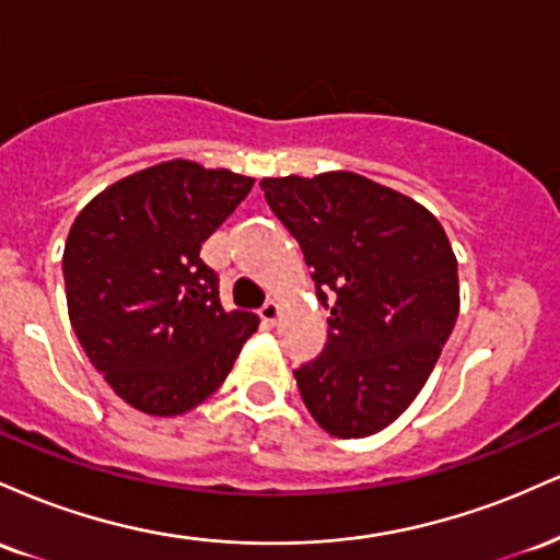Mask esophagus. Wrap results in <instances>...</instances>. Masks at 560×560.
Listing matches in <instances>:
<instances>
[{
	"mask_svg": "<svg viewBox=\"0 0 560 560\" xmlns=\"http://www.w3.org/2000/svg\"><path fill=\"white\" fill-rule=\"evenodd\" d=\"M279 316H281V307H279V302H276V300H268L266 305L260 307V320L266 326H273L276 320H279Z\"/></svg>",
	"mask_w": 560,
	"mask_h": 560,
	"instance_id": "1",
	"label": "esophagus"
}]
</instances>
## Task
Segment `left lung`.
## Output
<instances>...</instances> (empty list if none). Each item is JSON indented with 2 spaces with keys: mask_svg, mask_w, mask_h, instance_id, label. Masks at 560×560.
<instances>
[{
  "mask_svg": "<svg viewBox=\"0 0 560 560\" xmlns=\"http://www.w3.org/2000/svg\"><path fill=\"white\" fill-rule=\"evenodd\" d=\"M300 242L329 339L294 371L302 402L342 440L389 427L416 400L458 318V260L419 202L350 171L262 178Z\"/></svg>",
  "mask_w": 560,
  "mask_h": 560,
  "instance_id": "obj_1",
  "label": "left lung"
}]
</instances>
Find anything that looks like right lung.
Here are the masks:
<instances>
[{
  "label": "right lung",
  "mask_w": 560,
  "mask_h": 560,
  "mask_svg": "<svg viewBox=\"0 0 560 560\" xmlns=\"http://www.w3.org/2000/svg\"><path fill=\"white\" fill-rule=\"evenodd\" d=\"M255 178L171 160L100 191L70 226L68 316L118 397L150 416H182L221 387L258 316L226 313L199 247Z\"/></svg>",
  "instance_id": "1"
}]
</instances>
